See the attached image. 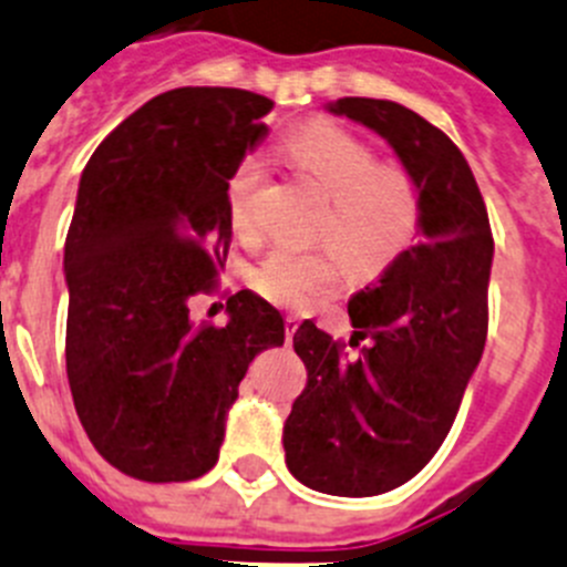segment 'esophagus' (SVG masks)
I'll return each instance as SVG.
<instances>
[{"label":"esophagus","mask_w":567,"mask_h":567,"mask_svg":"<svg viewBox=\"0 0 567 567\" xmlns=\"http://www.w3.org/2000/svg\"><path fill=\"white\" fill-rule=\"evenodd\" d=\"M298 326H300V317L298 315H287V320H284V328H287V339H289V342H292V337H295V331H298Z\"/></svg>","instance_id":"1"}]
</instances>
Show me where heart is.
<instances>
[{"mask_svg":"<svg viewBox=\"0 0 567 567\" xmlns=\"http://www.w3.org/2000/svg\"><path fill=\"white\" fill-rule=\"evenodd\" d=\"M280 153L300 177L322 194L315 234L355 272H373L406 250L423 217V192L401 164H379L370 144L328 122L295 131ZM264 164L247 155L228 181V217L236 236L256 239V203ZM339 280V261L326 247H275L252 267L250 287L264 300L306 309L326 298Z\"/></svg>","mask_w":567,"mask_h":567,"instance_id":"obj_1","label":"heart"}]
</instances>
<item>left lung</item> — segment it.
<instances>
[{
  "instance_id": "obj_1",
  "label": "left lung",
  "mask_w": 567,
  "mask_h": 567,
  "mask_svg": "<svg viewBox=\"0 0 567 567\" xmlns=\"http://www.w3.org/2000/svg\"><path fill=\"white\" fill-rule=\"evenodd\" d=\"M328 111L386 138L420 183V241L348 303L359 355L306 320L295 333L306 390L284 425L287 467L344 498L390 493L440 451L487 342L493 234L465 155L390 100L342 96Z\"/></svg>"
}]
</instances>
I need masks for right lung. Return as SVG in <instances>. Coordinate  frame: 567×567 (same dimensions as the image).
Returning a JSON list of instances; mask_svg holds the SVG:
<instances>
[{
  "label": "right lung",
  "mask_w": 567,
  "mask_h": 567,
  "mask_svg": "<svg viewBox=\"0 0 567 567\" xmlns=\"http://www.w3.org/2000/svg\"><path fill=\"white\" fill-rule=\"evenodd\" d=\"M272 100L186 85L144 102L85 164L66 234V375L94 449L138 482H192L284 317L250 289L228 322H192L228 256V181L267 136Z\"/></svg>",
  "instance_id": "1"
}]
</instances>
